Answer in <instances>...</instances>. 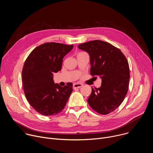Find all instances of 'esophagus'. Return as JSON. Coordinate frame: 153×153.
I'll return each instance as SVG.
<instances>
[{
    "label": "esophagus",
    "mask_w": 153,
    "mask_h": 153,
    "mask_svg": "<svg viewBox=\"0 0 153 153\" xmlns=\"http://www.w3.org/2000/svg\"><path fill=\"white\" fill-rule=\"evenodd\" d=\"M83 86L82 84L81 83H75L73 84V89H76V88H80V87H82Z\"/></svg>",
    "instance_id": "esophagus-1"
}]
</instances>
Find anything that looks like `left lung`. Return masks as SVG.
Masks as SVG:
<instances>
[{
  "mask_svg": "<svg viewBox=\"0 0 153 153\" xmlns=\"http://www.w3.org/2000/svg\"><path fill=\"white\" fill-rule=\"evenodd\" d=\"M78 47L90 54L91 75L102 78L100 88H91L88 99L90 106L100 114L114 111L128 90L130 76L126 57L118 48L99 40L81 43Z\"/></svg>",
  "mask_w": 153,
  "mask_h": 153,
  "instance_id": "8db88e82",
  "label": "left lung"
}]
</instances>
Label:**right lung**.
I'll list each match as a JSON object with an SVG mask.
<instances>
[{"mask_svg":"<svg viewBox=\"0 0 153 153\" xmlns=\"http://www.w3.org/2000/svg\"><path fill=\"white\" fill-rule=\"evenodd\" d=\"M73 45L45 43L34 49L22 69L25 97L34 110L43 116H56L65 108L73 91V83L62 87L54 84L53 73L61 70L63 57Z\"/></svg>","mask_w":153,"mask_h":153,"instance_id":"obj_1","label":"right lung"}]
</instances>
